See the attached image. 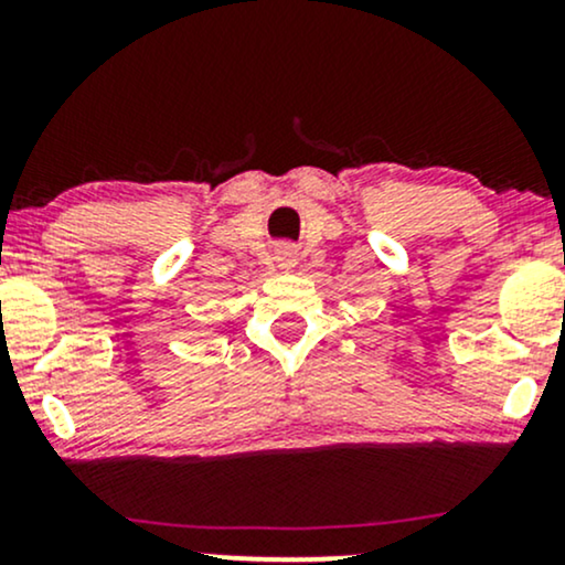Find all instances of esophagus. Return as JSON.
<instances>
[{
    "instance_id": "obj_1",
    "label": "esophagus",
    "mask_w": 565,
    "mask_h": 565,
    "mask_svg": "<svg viewBox=\"0 0 565 565\" xmlns=\"http://www.w3.org/2000/svg\"><path fill=\"white\" fill-rule=\"evenodd\" d=\"M295 255H297V252L291 249V246H278V249H276V260L281 265L295 263Z\"/></svg>"
}]
</instances>
